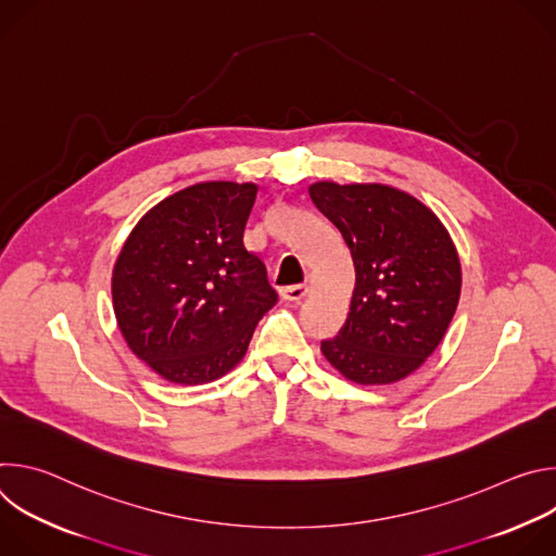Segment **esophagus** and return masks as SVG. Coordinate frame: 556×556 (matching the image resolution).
Returning a JSON list of instances; mask_svg holds the SVG:
<instances>
[{
    "instance_id": "34e87169",
    "label": "esophagus",
    "mask_w": 556,
    "mask_h": 556,
    "mask_svg": "<svg viewBox=\"0 0 556 556\" xmlns=\"http://www.w3.org/2000/svg\"><path fill=\"white\" fill-rule=\"evenodd\" d=\"M309 294V286L307 283H299V286H288L281 290V296L286 301H301Z\"/></svg>"
}]
</instances>
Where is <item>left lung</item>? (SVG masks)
<instances>
[{
    "instance_id": "obj_1",
    "label": "left lung",
    "mask_w": 556,
    "mask_h": 556,
    "mask_svg": "<svg viewBox=\"0 0 556 556\" xmlns=\"http://www.w3.org/2000/svg\"><path fill=\"white\" fill-rule=\"evenodd\" d=\"M341 230L354 262V292L328 363L356 384H391L414 374L453 319L462 266L451 232L416 195L380 182L307 187Z\"/></svg>"
}]
</instances>
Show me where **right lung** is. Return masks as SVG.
Returning a JSON list of instances; mask_svg holds the SVG:
<instances>
[{"label": "right lung", "mask_w": 556, "mask_h": 556, "mask_svg": "<svg viewBox=\"0 0 556 556\" xmlns=\"http://www.w3.org/2000/svg\"><path fill=\"white\" fill-rule=\"evenodd\" d=\"M255 182H198L151 206L112 270L129 350L174 384L228 374L277 303L264 262L244 247Z\"/></svg>", "instance_id": "right-lung-1"}]
</instances>
